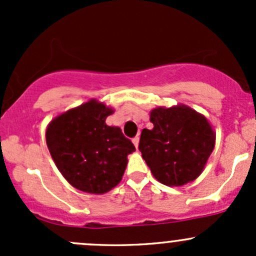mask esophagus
Wrapping results in <instances>:
<instances>
[{"label": "esophagus", "mask_w": 256, "mask_h": 256, "mask_svg": "<svg viewBox=\"0 0 256 256\" xmlns=\"http://www.w3.org/2000/svg\"><path fill=\"white\" fill-rule=\"evenodd\" d=\"M132 142H134V144H135L136 148H138V142H140V138H138V136H136V138H132Z\"/></svg>", "instance_id": "34e87169"}]
</instances>
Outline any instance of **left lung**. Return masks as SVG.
<instances>
[{
    "instance_id": "8db88e82",
    "label": "left lung",
    "mask_w": 256,
    "mask_h": 256,
    "mask_svg": "<svg viewBox=\"0 0 256 256\" xmlns=\"http://www.w3.org/2000/svg\"><path fill=\"white\" fill-rule=\"evenodd\" d=\"M154 128H144L138 150L154 177L180 187L200 177L216 144V132L204 115L187 105L151 110Z\"/></svg>"
}]
</instances>
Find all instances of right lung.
<instances>
[{"instance_id":"add662e5","label":"right lung","mask_w":256,"mask_h":256,"mask_svg":"<svg viewBox=\"0 0 256 256\" xmlns=\"http://www.w3.org/2000/svg\"><path fill=\"white\" fill-rule=\"evenodd\" d=\"M112 112V108L92 99L48 124L46 141L52 158L76 190L104 194L122 180L135 146L120 128L106 125Z\"/></svg>"}]
</instances>
